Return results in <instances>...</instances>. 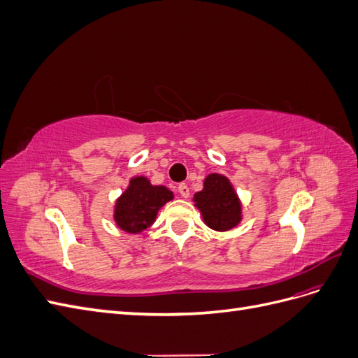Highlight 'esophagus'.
Wrapping results in <instances>:
<instances>
[{
    "label": "esophagus",
    "instance_id": "1",
    "mask_svg": "<svg viewBox=\"0 0 358 358\" xmlns=\"http://www.w3.org/2000/svg\"><path fill=\"white\" fill-rule=\"evenodd\" d=\"M178 191H179V194H180L183 199H188L189 197V188H188L187 183H180V185L178 187Z\"/></svg>",
    "mask_w": 358,
    "mask_h": 358
}]
</instances>
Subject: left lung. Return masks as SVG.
Here are the masks:
<instances>
[{
    "label": "left lung",
    "mask_w": 358,
    "mask_h": 358,
    "mask_svg": "<svg viewBox=\"0 0 358 358\" xmlns=\"http://www.w3.org/2000/svg\"><path fill=\"white\" fill-rule=\"evenodd\" d=\"M194 206L203 222L215 231H229L243 220L242 200L230 179L221 173H210L203 180V189L194 194Z\"/></svg>",
    "instance_id": "1"
}]
</instances>
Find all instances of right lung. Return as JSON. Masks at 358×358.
<instances>
[{
    "mask_svg": "<svg viewBox=\"0 0 358 358\" xmlns=\"http://www.w3.org/2000/svg\"><path fill=\"white\" fill-rule=\"evenodd\" d=\"M175 199L164 185H152L146 176H133L113 206V221L119 230L140 234L157 220L159 209Z\"/></svg>",
    "mask_w": 358,
    "mask_h": 358,
    "instance_id": "right-lung-1",
    "label": "right lung"
}]
</instances>
